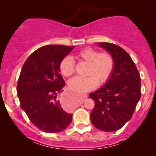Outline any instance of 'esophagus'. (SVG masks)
I'll list each match as a JSON object with an SVG mask.
<instances>
[{
	"instance_id": "obj_1",
	"label": "esophagus",
	"mask_w": 156,
	"mask_h": 156,
	"mask_svg": "<svg viewBox=\"0 0 156 156\" xmlns=\"http://www.w3.org/2000/svg\"><path fill=\"white\" fill-rule=\"evenodd\" d=\"M71 97H72V94H71V93H66V94H64L63 95L60 97L61 105H62L64 108H69L68 106H67V103L69 101V100L71 99ZM87 95H84V100H85V99H87ZM84 100L81 101V103H83Z\"/></svg>"
}]
</instances>
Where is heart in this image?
I'll return each mask as SVG.
<instances>
[{
  "mask_svg": "<svg viewBox=\"0 0 156 156\" xmlns=\"http://www.w3.org/2000/svg\"><path fill=\"white\" fill-rule=\"evenodd\" d=\"M78 60L87 63L84 78L75 77L69 81V87L72 90L83 93L92 90L97 84H103L109 79L115 67V60L111 53L100 52L93 48H85L76 54ZM59 69L63 76H71L75 72V62L70 56H65L59 62ZM76 101L72 100L71 106H74Z\"/></svg>",
  "mask_w": 156,
  "mask_h": 156,
  "instance_id": "obj_1",
  "label": "heart"
}]
</instances>
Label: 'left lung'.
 Returning a JSON list of instances; mask_svg holds the SVG:
<instances>
[{
  "instance_id": "obj_1",
  "label": "left lung",
  "mask_w": 156,
  "mask_h": 156,
  "mask_svg": "<svg viewBox=\"0 0 156 156\" xmlns=\"http://www.w3.org/2000/svg\"><path fill=\"white\" fill-rule=\"evenodd\" d=\"M115 60V67L106 84L90 94L95 106L90 113L93 125L99 130H119L133 116L141 97L140 75L130 55L118 45L100 42Z\"/></svg>"
}]
</instances>
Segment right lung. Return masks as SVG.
<instances>
[{
	"label": "right lung",
	"instance_id": "obj_1",
	"mask_svg": "<svg viewBox=\"0 0 156 156\" xmlns=\"http://www.w3.org/2000/svg\"><path fill=\"white\" fill-rule=\"evenodd\" d=\"M74 47L46 45L25 62L17 83L20 106L30 122L46 133H58L69 126L72 114L64 111L56 95L65 86L59 62Z\"/></svg>",
	"mask_w": 156,
	"mask_h": 156
}]
</instances>
